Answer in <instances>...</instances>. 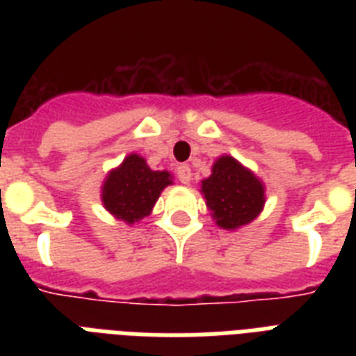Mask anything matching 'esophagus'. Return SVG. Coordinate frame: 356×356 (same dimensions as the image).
<instances>
[{
  "label": "esophagus",
  "mask_w": 356,
  "mask_h": 356,
  "mask_svg": "<svg viewBox=\"0 0 356 356\" xmlns=\"http://www.w3.org/2000/svg\"><path fill=\"white\" fill-rule=\"evenodd\" d=\"M177 177L183 184H188L192 181V170H190L188 164H181L177 166Z\"/></svg>",
  "instance_id": "1"
}]
</instances>
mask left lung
I'll list each match as a JSON object with an SVG mask.
<instances>
[{
	"label": "left lung",
	"mask_w": 356,
	"mask_h": 356,
	"mask_svg": "<svg viewBox=\"0 0 356 356\" xmlns=\"http://www.w3.org/2000/svg\"><path fill=\"white\" fill-rule=\"evenodd\" d=\"M201 192L216 223L236 229L253 222L264 205V186L233 156H220L212 175L203 181Z\"/></svg>",
	"instance_id": "8db88e82"
}]
</instances>
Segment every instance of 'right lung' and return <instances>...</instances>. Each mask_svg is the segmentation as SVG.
I'll use <instances>...</instances> for the list:
<instances>
[{
    "instance_id": "1",
    "label": "right lung",
    "mask_w": 356,
    "mask_h": 356,
    "mask_svg": "<svg viewBox=\"0 0 356 356\" xmlns=\"http://www.w3.org/2000/svg\"><path fill=\"white\" fill-rule=\"evenodd\" d=\"M170 181L168 172H153L138 155H129L122 166L108 173L103 184V205L111 214L133 223L147 216Z\"/></svg>"
}]
</instances>
